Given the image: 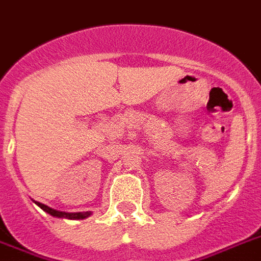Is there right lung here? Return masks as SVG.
<instances>
[{
	"instance_id": "add662e5",
	"label": "right lung",
	"mask_w": 261,
	"mask_h": 261,
	"mask_svg": "<svg viewBox=\"0 0 261 261\" xmlns=\"http://www.w3.org/2000/svg\"><path fill=\"white\" fill-rule=\"evenodd\" d=\"M36 204L40 206L41 210H44L45 212L55 217H64V219H70V220H81V219H85V217L90 216V212H61V211H56L53 208H50V206L45 205V204L38 203V201H36Z\"/></svg>"
}]
</instances>
